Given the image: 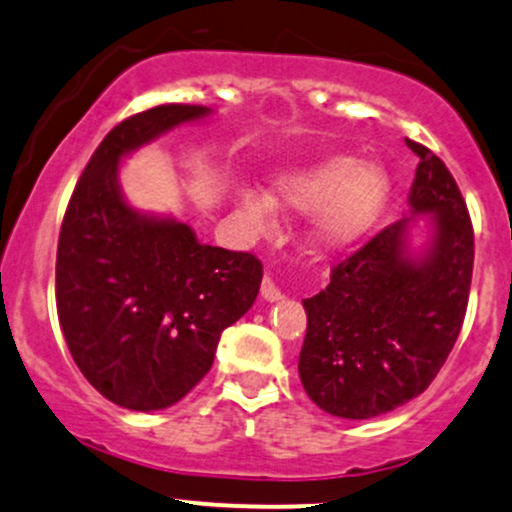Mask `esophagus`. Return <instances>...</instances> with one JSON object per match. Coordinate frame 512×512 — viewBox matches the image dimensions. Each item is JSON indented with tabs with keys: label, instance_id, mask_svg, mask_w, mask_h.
I'll list each match as a JSON object with an SVG mask.
<instances>
[{
	"label": "esophagus",
	"instance_id": "esophagus-1",
	"mask_svg": "<svg viewBox=\"0 0 512 512\" xmlns=\"http://www.w3.org/2000/svg\"><path fill=\"white\" fill-rule=\"evenodd\" d=\"M260 293H262V298H264V300H269V303H276V300H281V298H283L281 288L276 286L274 279H272V276H269V274H264Z\"/></svg>",
	"mask_w": 512,
	"mask_h": 512
}]
</instances>
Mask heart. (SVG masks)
Listing matches in <instances>:
<instances>
[{"instance_id":"obj_1","label":"heart","mask_w":512,"mask_h":512,"mask_svg":"<svg viewBox=\"0 0 512 512\" xmlns=\"http://www.w3.org/2000/svg\"><path fill=\"white\" fill-rule=\"evenodd\" d=\"M389 190V176L381 166L341 155L276 178L274 200L298 212H317L312 229L315 243L324 250H341L377 224ZM240 214L252 229L264 231L272 224V202L245 193L240 197Z\"/></svg>"}]
</instances>
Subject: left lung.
Listing matches in <instances>:
<instances>
[{"instance_id":"8db88e82","label":"left lung","mask_w":512,"mask_h":512,"mask_svg":"<svg viewBox=\"0 0 512 512\" xmlns=\"http://www.w3.org/2000/svg\"><path fill=\"white\" fill-rule=\"evenodd\" d=\"M405 145L420 157L412 212L436 217L432 250L410 260V219H400L338 262L322 293L303 300L300 381L312 403L346 420L384 415L427 391L467 312L474 231L463 193L429 147L408 138Z\"/></svg>"}]
</instances>
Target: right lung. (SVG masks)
<instances>
[{
	"label": "right lung",
	"mask_w": 512,
	"mask_h": 512,
	"mask_svg": "<svg viewBox=\"0 0 512 512\" xmlns=\"http://www.w3.org/2000/svg\"><path fill=\"white\" fill-rule=\"evenodd\" d=\"M207 107L159 104L104 135L73 190L57 248V312L83 377L128 410H162L209 372L221 331L255 303L262 262L202 245L188 224L121 197L123 155Z\"/></svg>",
	"instance_id": "obj_1"
}]
</instances>
